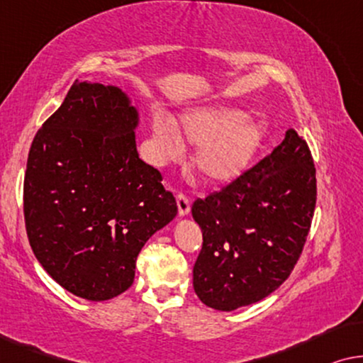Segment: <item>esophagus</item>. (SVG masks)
<instances>
[{
	"mask_svg": "<svg viewBox=\"0 0 363 363\" xmlns=\"http://www.w3.org/2000/svg\"><path fill=\"white\" fill-rule=\"evenodd\" d=\"M176 202H177V212H179V216L181 217L187 216L189 211H191V202H189V199H187L186 194H182V192L177 194Z\"/></svg>",
	"mask_w": 363,
	"mask_h": 363,
	"instance_id": "1",
	"label": "esophagus"
}]
</instances>
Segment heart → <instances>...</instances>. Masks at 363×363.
Listing matches in <instances>:
<instances>
[{
    "mask_svg": "<svg viewBox=\"0 0 363 363\" xmlns=\"http://www.w3.org/2000/svg\"><path fill=\"white\" fill-rule=\"evenodd\" d=\"M152 133L164 161L176 160L182 140L197 146L192 166L203 182L220 186L245 174L263 146L267 121L252 118L235 105H203L181 116V131L166 115H156Z\"/></svg>",
    "mask_w": 363,
    "mask_h": 363,
    "instance_id": "1",
    "label": "heart"
}]
</instances>
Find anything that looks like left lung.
I'll return each instance as SVG.
<instances>
[{
  "label": "left lung",
  "instance_id": "left-lung-1",
  "mask_svg": "<svg viewBox=\"0 0 363 363\" xmlns=\"http://www.w3.org/2000/svg\"><path fill=\"white\" fill-rule=\"evenodd\" d=\"M315 167L294 130L281 145L222 191L197 199L202 230L194 291L208 308L235 311L258 303L293 272L315 208Z\"/></svg>",
  "mask_w": 363,
  "mask_h": 363
}]
</instances>
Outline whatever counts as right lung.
I'll list each match as a JSON object with an SVG mask.
<instances>
[{"label":"right lung","instance_id":"1","mask_svg":"<svg viewBox=\"0 0 363 363\" xmlns=\"http://www.w3.org/2000/svg\"><path fill=\"white\" fill-rule=\"evenodd\" d=\"M138 123L136 106L118 86L75 80L30 145V248L79 298L106 301L128 289L141 248L177 213L160 171L140 160Z\"/></svg>","mask_w":363,"mask_h":363}]
</instances>
